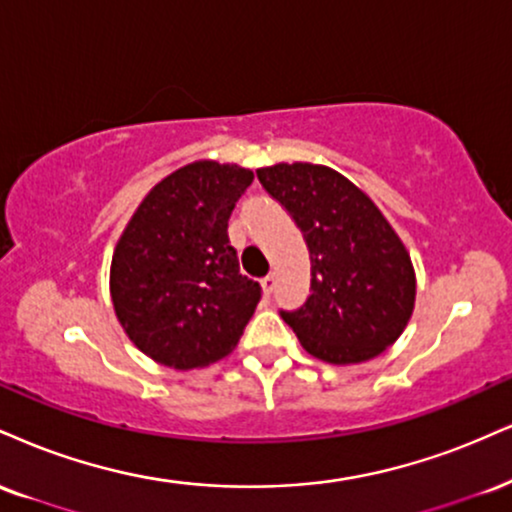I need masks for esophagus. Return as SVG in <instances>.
<instances>
[{
	"instance_id": "obj_1",
	"label": "esophagus",
	"mask_w": 512,
	"mask_h": 512,
	"mask_svg": "<svg viewBox=\"0 0 512 512\" xmlns=\"http://www.w3.org/2000/svg\"><path fill=\"white\" fill-rule=\"evenodd\" d=\"M274 288H276V276H274V274H267V276H264V279H262V291H264V295H272Z\"/></svg>"
}]
</instances>
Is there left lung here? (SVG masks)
<instances>
[{
	"instance_id": "left-lung-1",
	"label": "left lung",
	"mask_w": 512,
	"mask_h": 512,
	"mask_svg": "<svg viewBox=\"0 0 512 512\" xmlns=\"http://www.w3.org/2000/svg\"><path fill=\"white\" fill-rule=\"evenodd\" d=\"M310 250V295L281 310L303 348L331 365H357L396 343L415 307V269L403 240L369 197L322 164L257 169Z\"/></svg>"
}]
</instances>
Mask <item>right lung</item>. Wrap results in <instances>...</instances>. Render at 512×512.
Returning <instances> with one entry per match:
<instances>
[{"label": "right lung", "instance_id": "obj_1", "mask_svg": "<svg viewBox=\"0 0 512 512\" xmlns=\"http://www.w3.org/2000/svg\"><path fill=\"white\" fill-rule=\"evenodd\" d=\"M252 178L209 159L181 166L145 195L116 243L114 312L159 365L195 369L229 355L260 303V283L240 274L229 240V217Z\"/></svg>", "mask_w": 512, "mask_h": 512}]
</instances>
